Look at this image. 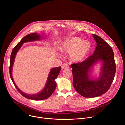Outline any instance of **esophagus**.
I'll use <instances>...</instances> for the list:
<instances>
[{"instance_id":"obj_1","label":"esophagus","mask_w":125,"mask_h":125,"mask_svg":"<svg viewBox=\"0 0 125 125\" xmlns=\"http://www.w3.org/2000/svg\"><path fill=\"white\" fill-rule=\"evenodd\" d=\"M62 69H69V68H70L69 66V65H68V64H64L62 65Z\"/></svg>"}]
</instances>
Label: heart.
Masks as SVG:
<instances>
[{
    "mask_svg": "<svg viewBox=\"0 0 125 125\" xmlns=\"http://www.w3.org/2000/svg\"><path fill=\"white\" fill-rule=\"evenodd\" d=\"M91 44L88 41H84L78 37H73L64 41L61 50L62 52L70 54L71 59L75 62L84 60L89 54Z\"/></svg>",
    "mask_w": 125,
    "mask_h": 125,
    "instance_id": "1",
    "label": "heart"
}]
</instances>
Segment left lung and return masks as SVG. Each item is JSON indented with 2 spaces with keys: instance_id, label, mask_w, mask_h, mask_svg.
Instances as JSON below:
<instances>
[{
  "instance_id": "1",
  "label": "left lung",
  "mask_w": 125,
  "mask_h": 125,
  "mask_svg": "<svg viewBox=\"0 0 125 125\" xmlns=\"http://www.w3.org/2000/svg\"><path fill=\"white\" fill-rule=\"evenodd\" d=\"M97 43L93 55L85 61L71 65L73 84L76 91L83 97L94 98L105 93L109 89L116 73V63L113 50L101 37L92 34ZM99 61L102 62L99 78L92 80L89 73L90 68Z\"/></svg>"
}]
</instances>
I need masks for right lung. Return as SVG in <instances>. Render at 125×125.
I'll use <instances>...</instances> for the list:
<instances>
[{
    "mask_svg": "<svg viewBox=\"0 0 125 125\" xmlns=\"http://www.w3.org/2000/svg\"><path fill=\"white\" fill-rule=\"evenodd\" d=\"M41 38V36L38 34L36 33H31L27 35L24 37L22 38L20 42L16 45L14 48L13 49L12 53H11V56H10V66H9V74L10 78L12 80L15 87L18 90V91L22 95L27 98L28 99H31L33 100H45L46 99L50 97L51 95L54 92V90L56 87V83L55 82V79L57 77L58 75H59L60 70L61 67H55L52 68L50 71V73L48 75V77L47 79V81L46 83V85L45 86L43 90L41 91L40 92L33 95H29L27 94L19 89L16 84L14 83V81L13 79L12 76V67L15 59V57L16 54L19 49L21 48L22 46V45L24 43L29 42V41H33L35 40H39Z\"/></svg>",
    "mask_w": 125,
    "mask_h": 125,
    "instance_id": "1",
    "label": "right lung"
}]
</instances>
